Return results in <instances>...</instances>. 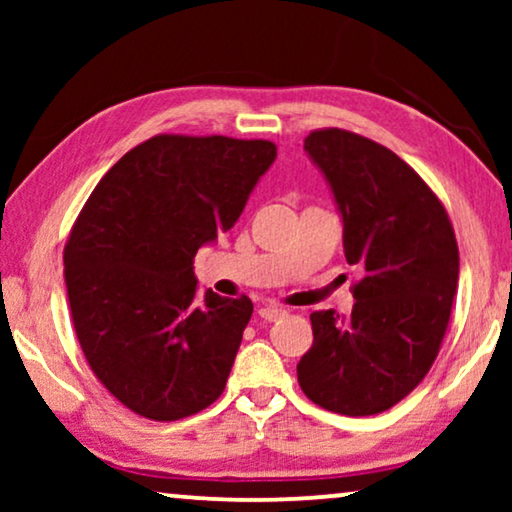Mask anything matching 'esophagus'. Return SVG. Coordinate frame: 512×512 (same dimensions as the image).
Returning <instances> with one entry per match:
<instances>
[{
    "label": "esophagus",
    "instance_id": "esophagus-1",
    "mask_svg": "<svg viewBox=\"0 0 512 512\" xmlns=\"http://www.w3.org/2000/svg\"><path fill=\"white\" fill-rule=\"evenodd\" d=\"M258 314H261V319H265V321H277V319L284 317L286 310H284V307H277V305H263L261 310H258Z\"/></svg>",
    "mask_w": 512,
    "mask_h": 512
}]
</instances>
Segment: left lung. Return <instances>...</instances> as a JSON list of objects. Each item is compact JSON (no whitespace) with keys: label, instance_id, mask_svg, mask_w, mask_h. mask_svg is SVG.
Listing matches in <instances>:
<instances>
[{"label":"left lung","instance_id":"obj_1","mask_svg":"<svg viewBox=\"0 0 512 512\" xmlns=\"http://www.w3.org/2000/svg\"><path fill=\"white\" fill-rule=\"evenodd\" d=\"M305 151L342 214V247L361 279L349 317L310 314L314 342L298 363L312 403L366 417L403 401L440 352L459 282V247L443 202L373 139L314 130Z\"/></svg>","mask_w":512,"mask_h":512}]
</instances>
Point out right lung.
I'll return each instance as SVG.
<instances>
[{
	"instance_id": "add662e5",
	"label": "right lung",
	"mask_w": 512,
	"mask_h": 512,
	"mask_svg": "<svg viewBox=\"0 0 512 512\" xmlns=\"http://www.w3.org/2000/svg\"><path fill=\"white\" fill-rule=\"evenodd\" d=\"M268 139L156 135L100 179L65 244V284L90 370L153 422L226 389L254 305L198 296L193 258L230 230L275 163Z\"/></svg>"
}]
</instances>
